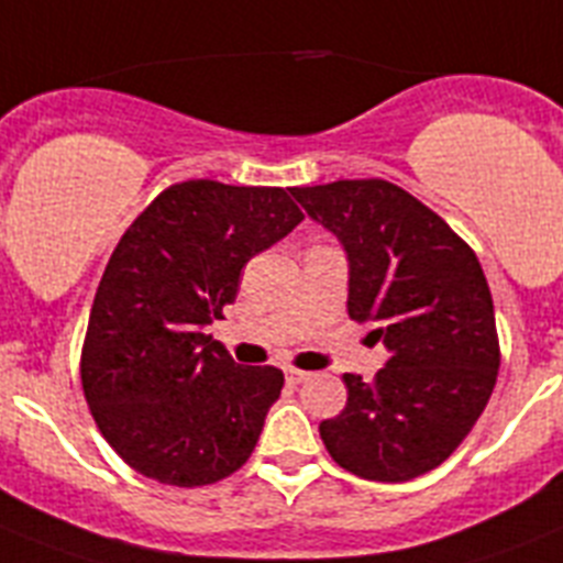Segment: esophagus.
<instances>
[{
    "instance_id": "obj_1",
    "label": "esophagus",
    "mask_w": 563,
    "mask_h": 563,
    "mask_svg": "<svg viewBox=\"0 0 563 563\" xmlns=\"http://www.w3.org/2000/svg\"><path fill=\"white\" fill-rule=\"evenodd\" d=\"M309 371H300V368H286V379L291 385H300V383H306V379H309Z\"/></svg>"
}]
</instances>
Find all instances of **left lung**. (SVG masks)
<instances>
[{"label": "left lung", "mask_w": 563, "mask_h": 563, "mask_svg": "<svg viewBox=\"0 0 563 563\" xmlns=\"http://www.w3.org/2000/svg\"><path fill=\"white\" fill-rule=\"evenodd\" d=\"M349 252V317L374 322L388 363L371 383L345 374L349 402L320 422L342 471L408 482L456 451L498 376L493 297L476 252L402 187L383 178L291 189Z\"/></svg>", "instance_id": "8db88e82"}]
</instances>
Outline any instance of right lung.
I'll list each match as a JSON object with an SVG mask.
<instances>
[{
    "instance_id": "1",
    "label": "right lung",
    "mask_w": 563,
    "mask_h": 563,
    "mask_svg": "<svg viewBox=\"0 0 563 563\" xmlns=\"http://www.w3.org/2000/svg\"><path fill=\"white\" fill-rule=\"evenodd\" d=\"M302 212L283 187L180 180L121 234L92 300L81 388L101 437L141 476L203 487L241 471L283 388L238 365L203 325L234 302L241 268Z\"/></svg>"
}]
</instances>
